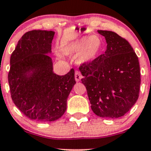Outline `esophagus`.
Masks as SVG:
<instances>
[{
	"instance_id": "esophagus-1",
	"label": "esophagus",
	"mask_w": 151,
	"mask_h": 151,
	"mask_svg": "<svg viewBox=\"0 0 151 151\" xmlns=\"http://www.w3.org/2000/svg\"><path fill=\"white\" fill-rule=\"evenodd\" d=\"M81 78H82V75H81L80 72H79V71H76L75 72V80H76V81H77V82L81 80Z\"/></svg>"
}]
</instances>
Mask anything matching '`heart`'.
<instances>
[{"instance_id":"1","label":"heart","mask_w":151,"mask_h":151,"mask_svg":"<svg viewBox=\"0 0 151 151\" xmlns=\"http://www.w3.org/2000/svg\"><path fill=\"white\" fill-rule=\"evenodd\" d=\"M101 40L96 36L89 38L82 37L67 45L64 48V52L69 56H76L79 54V62L86 63L96 58L101 49Z\"/></svg>"}]
</instances>
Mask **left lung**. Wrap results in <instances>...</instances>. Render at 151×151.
Instances as JSON below:
<instances>
[{
  "label": "left lung",
  "instance_id": "8db88e82",
  "mask_svg": "<svg viewBox=\"0 0 151 151\" xmlns=\"http://www.w3.org/2000/svg\"><path fill=\"white\" fill-rule=\"evenodd\" d=\"M105 37V53L79 67L91 108L98 116H123L139 96L138 58L129 42L112 31L98 30Z\"/></svg>",
  "mask_w": 151,
  "mask_h": 151
}]
</instances>
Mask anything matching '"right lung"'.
I'll list each match as a JSON object with an SVG mask.
<instances>
[{
  "label": "right lung",
  "instance_id": "obj_1",
  "mask_svg": "<svg viewBox=\"0 0 151 151\" xmlns=\"http://www.w3.org/2000/svg\"><path fill=\"white\" fill-rule=\"evenodd\" d=\"M55 32L32 30L25 33L10 56L8 83L15 105L27 118L54 121L65 114L76 81L74 70L59 76L53 72L51 53Z\"/></svg>",
  "mask_w": 151,
  "mask_h": 151
}]
</instances>
